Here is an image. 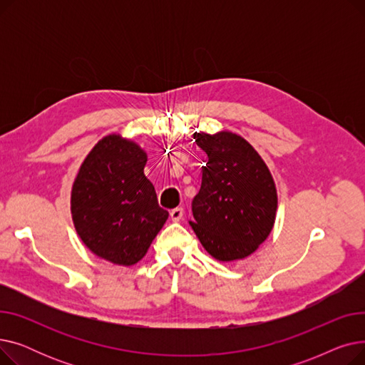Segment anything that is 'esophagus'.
Segmentation results:
<instances>
[{
	"mask_svg": "<svg viewBox=\"0 0 365 365\" xmlns=\"http://www.w3.org/2000/svg\"><path fill=\"white\" fill-rule=\"evenodd\" d=\"M170 217L173 222H179L183 219V208L178 207V208H173L170 212Z\"/></svg>",
	"mask_w": 365,
	"mask_h": 365,
	"instance_id": "obj_1",
	"label": "esophagus"
}]
</instances>
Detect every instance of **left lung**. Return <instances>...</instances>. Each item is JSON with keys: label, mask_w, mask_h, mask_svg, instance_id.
<instances>
[{"label": "left lung", "mask_w": 365, "mask_h": 365, "mask_svg": "<svg viewBox=\"0 0 365 365\" xmlns=\"http://www.w3.org/2000/svg\"><path fill=\"white\" fill-rule=\"evenodd\" d=\"M207 153L200 192L189 222L216 260L232 262L255 253L271 234L278 207L277 187L257 150L231 131L194 133Z\"/></svg>", "instance_id": "8db88e82"}]
</instances>
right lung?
<instances>
[{
	"mask_svg": "<svg viewBox=\"0 0 365 365\" xmlns=\"http://www.w3.org/2000/svg\"><path fill=\"white\" fill-rule=\"evenodd\" d=\"M146 161L138 143L109 134L90 150L72 185L76 234L90 252L115 264L138 263L168 219L143 173Z\"/></svg>",
	"mask_w": 365,
	"mask_h": 365,
	"instance_id": "obj_1",
	"label": "right lung"
}]
</instances>
